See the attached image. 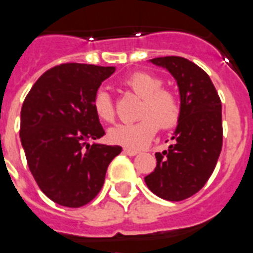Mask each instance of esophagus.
I'll return each mask as SVG.
<instances>
[{"label":"esophagus","mask_w":253,"mask_h":253,"mask_svg":"<svg viewBox=\"0 0 253 253\" xmlns=\"http://www.w3.org/2000/svg\"><path fill=\"white\" fill-rule=\"evenodd\" d=\"M124 153L128 154V156H136V154H138V150L130 148H124Z\"/></svg>","instance_id":"esophagus-1"}]
</instances>
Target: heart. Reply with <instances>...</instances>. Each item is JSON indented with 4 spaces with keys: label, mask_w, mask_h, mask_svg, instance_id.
Listing matches in <instances>:
<instances>
[{
    "label": "heart",
    "mask_w": 253,
    "mask_h": 253,
    "mask_svg": "<svg viewBox=\"0 0 253 253\" xmlns=\"http://www.w3.org/2000/svg\"><path fill=\"white\" fill-rule=\"evenodd\" d=\"M124 83L137 96L142 97L138 109L141 119L132 124L115 125L109 129L107 137L115 145L132 149L145 148L153 140L160 126L169 130L178 124L181 119V104L173 91L162 88V79L149 72H134ZM92 108L99 120L104 123L115 121V105L111 96L103 89L96 92Z\"/></svg>",
    "instance_id": "1"
}]
</instances>
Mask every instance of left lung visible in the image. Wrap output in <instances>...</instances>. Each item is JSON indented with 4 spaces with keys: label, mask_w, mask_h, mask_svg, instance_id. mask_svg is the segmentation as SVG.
<instances>
[{
    "label": "left lung",
    "mask_w": 253,
    "mask_h": 253,
    "mask_svg": "<svg viewBox=\"0 0 253 253\" xmlns=\"http://www.w3.org/2000/svg\"><path fill=\"white\" fill-rule=\"evenodd\" d=\"M177 80L181 95V119L168 150L156 153L157 166L145 182L157 197L178 202L206 185L222 152V101L210 76L181 56L154 58Z\"/></svg>",
    "instance_id": "1"
}]
</instances>
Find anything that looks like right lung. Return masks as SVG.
Here are the masks:
<instances>
[{
    "label": "right lung",
    "instance_id": "1",
    "mask_svg": "<svg viewBox=\"0 0 253 253\" xmlns=\"http://www.w3.org/2000/svg\"><path fill=\"white\" fill-rule=\"evenodd\" d=\"M115 67L64 63L47 70L27 93L19 137L39 189L64 207H82L99 194L119 145L87 144L105 134L92 108Z\"/></svg>",
    "mask_w": 253,
    "mask_h": 253
}]
</instances>
